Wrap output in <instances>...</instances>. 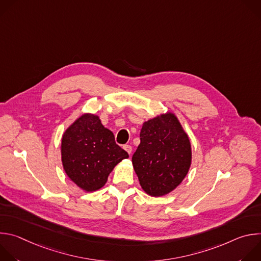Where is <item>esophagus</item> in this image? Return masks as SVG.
Returning <instances> with one entry per match:
<instances>
[{
    "mask_svg": "<svg viewBox=\"0 0 261 261\" xmlns=\"http://www.w3.org/2000/svg\"><path fill=\"white\" fill-rule=\"evenodd\" d=\"M123 148H124V150H125L129 155L132 153V146H131V145L126 144V145H124V146H123Z\"/></svg>",
    "mask_w": 261,
    "mask_h": 261,
    "instance_id": "1",
    "label": "esophagus"
}]
</instances>
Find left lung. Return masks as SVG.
I'll return each mask as SVG.
<instances>
[{
    "mask_svg": "<svg viewBox=\"0 0 261 261\" xmlns=\"http://www.w3.org/2000/svg\"><path fill=\"white\" fill-rule=\"evenodd\" d=\"M192 163L190 138L177 117L167 111L145 121L132 164L142 190L160 197L172 192Z\"/></svg>",
    "mask_w": 261,
    "mask_h": 261,
    "instance_id": "1",
    "label": "left lung"
}]
</instances>
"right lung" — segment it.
Instances as JSON below:
<instances>
[{
	"instance_id": "right-lung-1",
	"label": "right lung",
	"mask_w": 261,
	"mask_h": 261,
	"mask_svg": "<svg viewBox=\"0 0 261 261\" xmlns=\"http://www.w3.org/2000/svg\"><path fill=\"white\" fill-rule=\"evenodd\" d=\"M127 158V152L116 143L114 133L102 125L97 115H82L63 133L61 159L64 171L86 192L101 189L109 173Z\"/></svg>"
}]
</instances>
